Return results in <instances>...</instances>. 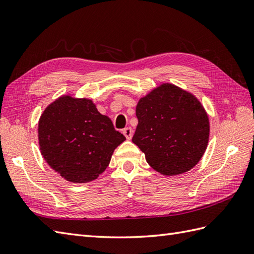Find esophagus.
<instances>
[{"instance_id": "1", "label": "esophagus", "mask_w": 254, "mask_h": 254, "mask_svg": "<svg viewBox=\"0 0 254 254\" xmlns=\"http://www.w3.org/2000/svg\"><path fill=\"white\" fill-rule=\"evenodd\" d=\"M123 134L127 139H131L133 137V129L131 127H126L123 129Z\"/></svg>"}]
</instances>
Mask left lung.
<instances>
[{"label":"left lung","instance_id":"obj_1","mask_svg":"<svg viewBox=\"0 0 254 254\" xmlns=\"http://www.w3.org/2000/svg\"><path fill=\"white\" fill-rule=\"evenodd\" d=\"M136 117L138 125L132 141L160 174H184L203 157L209 139V119L190 92L162 83L138 101Z\"/></svg>","mask_w":254,"mask_h":254}]
</instances>
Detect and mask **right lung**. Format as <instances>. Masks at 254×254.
Returning <instances> with one entry per match:
<instances>
[{"label":"right lung","instance_id":"1","mask_svg":"<svg viewBox=\"0 0 254 254\" xmlns=\"http://www.w3.org/2000/svg\"><path fill=\"white\" fill-rule=\"evenodd\" d=\"M126 140L112 120L88 99L63 95L44 110L38 144L48 165L70 183H89L106 170L115 149Z\"/></svg>","mask_w":254,"mask_h":254}]
</instances>
